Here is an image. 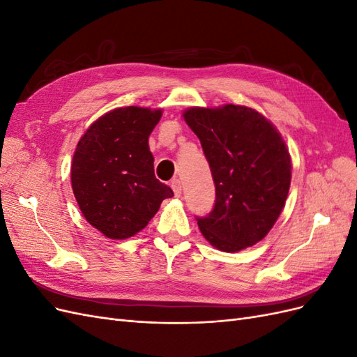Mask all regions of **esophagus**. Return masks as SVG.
I'll list each match as a JSON object with an SVG mask.
<instances>
[{
	"mask_svg": "<svg viewBox=\"0 0 357 357\" xmlns=\"http://www.w3.org/2000/svg\"><path fill=\"white\" fill-rule=\"evenodd\" d=\"M171 188H172V190H174V195L176 197H180L181 195V181L178 180V178H176V180H172L171 181Z\"/></svg>",
	"mask_w": 357,
	"mask_h": 357,
	"instance_id": "1",
	"label": "esophagus"
}]
</instances>
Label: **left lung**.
Here are the masks:
<instances>
[{"mask_svg": "<svg viewBox=\"0 0 357 357\" xmlns=\"http://www.w3.org/2000/svg\"><path fill=\"white\" fill-rule=\"evenodd\" d=\"M199 138L215 185V202L198 226L213 247L235 253L264 240L282 213L291 159L277 128L255 109L225 104L183 112Z\"/></svg>", "mask_w": 357, "mask_h": 357, "instance_id": "1", "label": "left lung"}]
</instances>
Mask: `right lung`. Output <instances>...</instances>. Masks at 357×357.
Masks as SVG:
<instances>
[{
	"label": "right lung",
	"instance_id": "1",
	"mask_svg": "<svg viewBox=\"0 0 357 357\" xmlns=\"http://www.w3.org/2000/svg\"><path fill=\"white\" fill-rule=\"evenodd\" d=\"M160 116V109H114L96 119L75 147L73 193L84 219L107 238L125 240L144 229L162 201L174 197L155 177L149 149Z\"/></svg>",
	"mask_w": 357,
	"mask_h": 357
}]
</instances>
